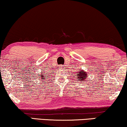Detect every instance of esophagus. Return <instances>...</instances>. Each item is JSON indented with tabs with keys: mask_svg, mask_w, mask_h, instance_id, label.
Listing matches in <instances>:
<instances>
[{
	"mask_svg": "<svg viewBox=\"0 0 127 127\" xmlns=\"http://www.w3.org/2000/svg\"><path fill=\"white\" fill-rule=\"evenodd\" d=\"M61 67H62V68H63V67H64V66H62Z\"/></svg>",
	"mask_w": 127,
	"mask_h": 127,
	"instance_id": "1",
	"label": "esophagus"
}]
</instances>
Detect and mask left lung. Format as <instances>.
Wrapping results in <instances>:
<instances>
[{
	"mask_svg": "<svg viewBox=\"0 0 127 127\" xmlns=\"http://www.w3.org/2000/svg\"><path fill=\"white\" fill-rule=\"evenodd\" d=\"M79 70H80L78 71V73H76V76L77 77L78 81L84 82V81H86L87 77V72L84 71V70L83 69L80 68Z\"/></svg>",
	"mask_w": 127,
	"mask_h": 127,
	"instance_id": "obj_1",
	"label": "left lung"
}]
</instances>
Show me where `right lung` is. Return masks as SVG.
<instances>
[{
    "label": "right lung",
    "mask_w": 127,
    "mask_h": 127,
    "mask_svg": "<svg viewBox=\"0 0 127 127\" xmlns=\"http://www.w3.org/2000/svg\"><path fill=\"white\" fill-rule=\"evenodd\" d=\"M40 77H41V79H43V80H44V79H46V77H49V78H50L49 76H46V77H45L44 75L43 74V73H41V75H40Z\"/></svg>",
    "instance_id": "1"
}]
</instances>
